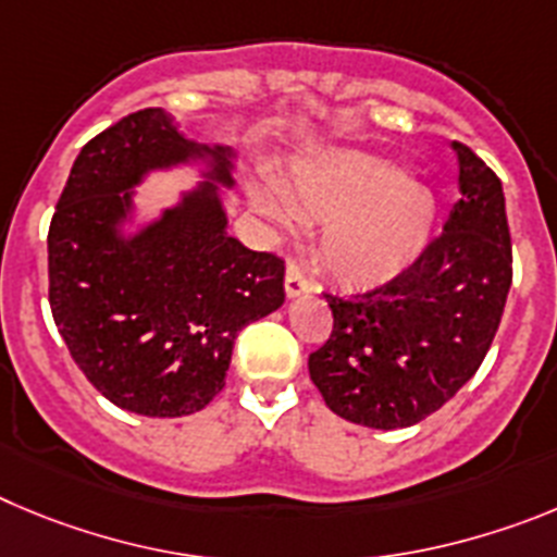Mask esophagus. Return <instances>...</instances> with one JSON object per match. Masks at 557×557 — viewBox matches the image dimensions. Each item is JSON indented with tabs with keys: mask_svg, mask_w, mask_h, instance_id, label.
I'll use <instances>...</instances> for the list:
<instances>
[{
	"mask_svg": "<svg viewBox=\"0 0 557 557\" xmlns=\"http://www.w3.org/2000/svg\"><path fill=\"white\" fill-rule=\"evenodd\" d=\"M305 290H310V280L305 277V272L297 263H288V269H285V294L288 297H299Z\"/></svg>",
	"mask_w": 557,
	"mask_h": 557,
	"instance_id": "esophagus-1",
	"label": "esophagus"
}]
</instances>
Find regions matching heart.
<instances>
[{"label":"heart","mask_w":557,"mask_h":557,"mask_svg":"<svg viewBox=\"0 0 557 557\" xmlns=\"http://www.w3.org/2000/svg\"><path fill=\"white\" fill-rule=\"evenodd\" d=\"M252 194L258 213L277 230L324 222L319 260L338 283L369 288L397 277L428 244L435 199L403 180L397 163L366 152H322L277 183Z\"/></svg>","instance_id":"b5f03b06"}]
</instances>
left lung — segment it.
<instances>
[{"label":"left lung","instance_id":"obj_1","mask_svg":"<svg viewBox=\"0 0 557 557\" xmlns=\"http://www.w3.org/2000/svg\"><path fill=\"white\" fill-rule=\"evenodd\" d=\"M453 149L460 199L444 233L388 283L352 297L324 294L333 333L308 369L347 422H422L474 377L497 335L513 280L503 183L466 144Z\"/></svg>","mask_w":557,"mask_h":557}]
</instances>
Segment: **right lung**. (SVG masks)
<instances>
[{"instance_id": "obj_1", "label": "right lung", "mask_w": 557, "mask_h": 557, "mask_svg": "<svg viewBox=\"0 0 557 557\" xmlns=\"http://www.w3.org/2000/svg\"><path fill=\"white\" fill-rule=\"evenodd\" d=\"M210 157V184L133 239L117 235L128 188L152 168ZM230 149L135 110L79 149L49 224V308L88 383L113 405L174 419L224 388L235 335L285 299V263L227 235L216 183Z\"/></svg>"}]
</instances>
